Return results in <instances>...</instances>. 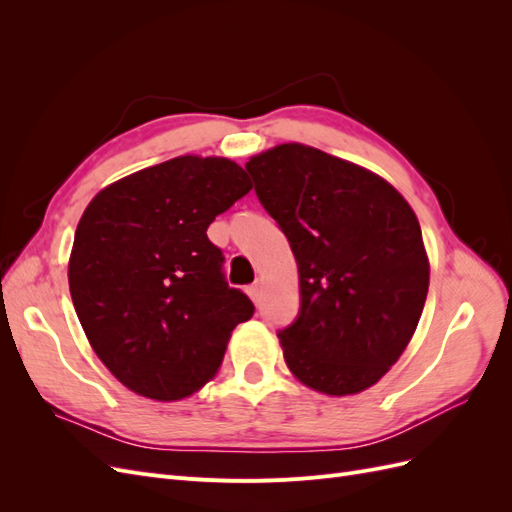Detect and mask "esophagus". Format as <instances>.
Masks as SVG:
<instances>
[{
  "mask_svg": "<svg viewBox=\"0 0 512 512\" xmlns=\"http://www.w3.org/2000/svg\"><path fill=\"white\" fill-rule=\"evenodd\" d=\"M247 294H250V299L258 305V301H260V294H262V284H260V282L252 284L250 288H247Z\"/></svg>",
  "mask_w": 512,
  "mask_h": 512,
  "instance_id": "34e87169",
  "label": "esophagus"
}]
</instances>
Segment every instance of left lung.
<instances>
[{"mask_svg": "<svg viewBox=\"0 0 512 512\" xmlns=\"http://www.w3.org/2000/svg\"><path fill=\"white\" fill-rule=\"evenodd\" d=\"M245 168L299 267V318L277 333L288 369L322 395L369 389L423 314L429 258L416 213L380 175L309 145H275Z\"/></svg>", "mask_w": 512, "mask_h": 512, "instance_id": "8db88e82", "label": "left lung"}]
</instances>
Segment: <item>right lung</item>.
Masks as SVG:
<instances>
[{
  "instance_id": "1",
  "label": "right lung",
  "mask_w": 512,
  "mask_h": 512,
  "mask_svg": "<svg viewBox=\"0 0 512 512\" xmlns=\"http://www.w3.org/2000/svg\"><path fill=\"white\" fill-rule=\"evenodd\" d=\"M252 190L228 158L179 156L100 190L74 232L68 284L98 359L132 393L179 401L218 374L232 329L254 314L228 288L215 215Z\"/></svg>"
}]
</instances>
